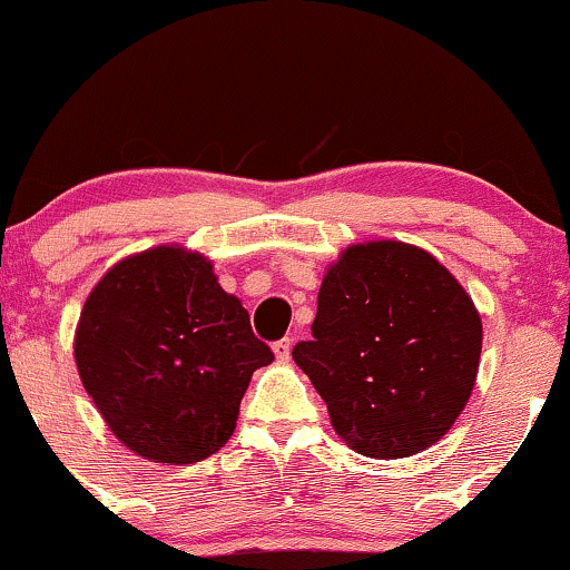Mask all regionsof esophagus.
I'll return each mask as SVG.
<instances>
[{
	"mask_svg": "<svg viewBox=\"0 0 570 570\" xmlns=\"http://www.w3.org/2000/svg\"><path fill=\"white\" fill-rule=\"evenodd\" d=\"M272 350H275V355H277V361H279V363H287V361H291L293 340H291V337H283V340H277L275 345H272Z\"/></svg>",
	"mask_w": 570,
	"mask_h": 570,
	"instance_id": "esophagus-1",
	"label": "esophagus"
}]
</instances>
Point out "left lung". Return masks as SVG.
I'll return each instance as SVG.
<instances>
[{
    "label": "left lung",
    "instance_id": "left-lung-1",
    "mask_svg": "<svg viewBox=\"0 0 570 570\" xmlns=\"http://www.w3.org/2000/svg\"><path fill=\"white\" fill-rule=\"evenodd\" d=\"M480 350V314L451 272L423 248L373 240L326 272L293 361L357 454L402 459L454 425Z\"/></svg>",
    "mask_w": 570,
    "mask_h": 570
}]
</instances>
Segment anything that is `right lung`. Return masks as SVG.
Returning <instances> with one entry per match:
<instances>
[{
	"instance_id": "add662e5",
	"label": "right lung",
	"mask_w": 570,
	"mask_h": 570,
	"mask_svg": "<svg viewBox=\"0 0 570 570\" xmlns=\"http://www.w3.org/2000/svg\"><path fill=\"white\" fill-rule=\"evenodd\" d=\"M80 379L124 446L163 464L207 459L236 431L252 373L275 361L213 264L160 246L116 264L85 301Z\"/></svg>"
}]
</instances>
